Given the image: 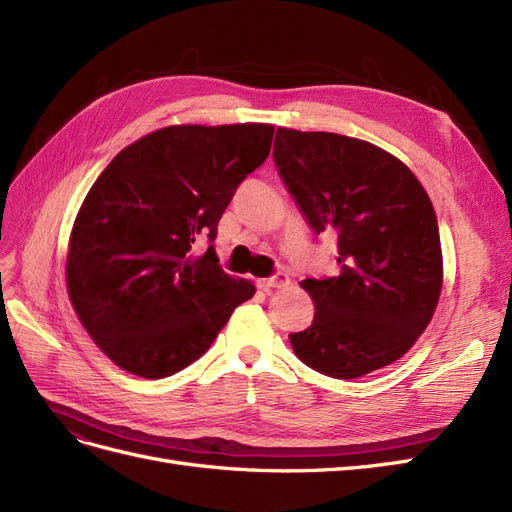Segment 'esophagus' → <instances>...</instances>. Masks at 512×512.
Listing matches in <instances>:
<instances>
[{"mask_svg":"<svg viewBox=\"0 0 512 512\" xmlns=\"http://www.w3.org/2000/svg\"><path fill=\"white\" fill-rule=\"evenodd\" d=\"M290 284V277L286 273H277L273 277H267V280H258V288L269 290V288H286Z\"/></svg>","mask_w":512,"mask_h":512,"instance_id":"34e87169","label":"esophagus"}]
</instances>
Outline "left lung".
Returning <instances> with one entry per match:
<instances>
[{"label": "left lung", "instance_id": "8db88e82", "mask_svg": "<svg viewBox=\"0 0 512 512\" xmlns=\"http://www.w3.org/2000/svg\"><path fill=\"white\" fill-rule=\"evenodd\" d=\"M273 160L316 235H337L342 273L303 280L316 312L294 354L339 380L401 359L431 322L444 267L436 211L412 170L361 138L277 128Z\"/></svg>", "mask_w": 512, "mask_h": 512}]
</instances>
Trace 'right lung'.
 Instances as JSON below:
<instances>
[{"label":"right lung","mask_w":512,"mask_h":512,"mask_svg":"<svg viewBox=\"0 0 512 512\" xmlns=\"http://www.w3.org/2000/svg\"><path fill=\"white\" fill-rule=\"evenodd\" d=\"M271 123L168 126L121 149L91 185L68 241L66 286L94 344L128 374L160 380L203 356L254 297L213 245L237 185L267 160Z\"/></svg>","instance_id":"add662e5"}]
</instances>
